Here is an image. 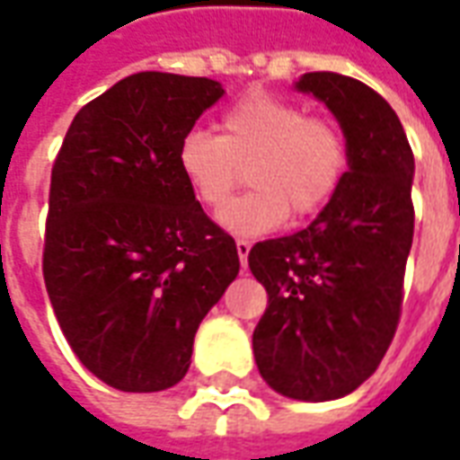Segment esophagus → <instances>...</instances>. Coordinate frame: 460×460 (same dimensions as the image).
<instances>
[{"label":"esophagus","instance_id":"obj_1","mask_svg":"<svg viewBox=\"0 0 460 460\" xmlns=\"http://www.w3.org/2000/svg\"><path fill=\"white\" fill-rule=\"evenodd\" d=\"M236 251H239V261L241 266L246 269V263H249V251H251V243L246 239H239L236 241Z\"/></svg>","mask_w":460,"mask_h":460}]
</instances>
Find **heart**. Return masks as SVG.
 I'll use <instances>...</instances> for the list:
<instances>
[{
	"label": "heart",
	"instance_id": "b5f03b06",
	"mask_svg": "<svg viewBox=\"0 0 460 460\" xmlns=\"http://www.w3.org/2000/svg\"><path fill=\"white\" fill-rule=\"evenodd\" d=\"M177 167L207 209H221L243 180L253 187L221 211L224 229L261 236L293 219L318 214L342 187L349 167L345 132L303 105L251 93L221 115L219 135L190 130Z\"/></svg>",
	"mask_w": 460,
	"mask_h": 460
}]
</instances>
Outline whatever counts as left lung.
<instances>
[{
  "label": "left lung",
  "mask_w": 460,
  "mask_h": 460,
  "mask_svg": "<svg viewBox=\"0 0 460 460\" xmlns=\"http://www.w3.org/2000/svg\"><path fill=\"white\" fill-rule=\"evenodd\" d=\"M296 88L338 118L349 170L308 229L249 251L269 293L253 357L279 394L328 402L355 392L394 340L414 236V152L392 105L362 81L315 71Z\"/></svg>",
  "instance_id": "8db88e82"
}]
</instances>
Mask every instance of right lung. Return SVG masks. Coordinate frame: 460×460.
<instances>
[{
  "label": "right lung",
  "mask_w": 460,
  "mask_h": 460,
  "mask_svg": "<svg viewBox=\"0 0 460 460\" xmlns=\"http://www.w3.org/2000/svg\"><path fill=\"white\" fill-rule=\"evenodd\" d=\"M217 81L142 71L84 105L56 155L44 280L68 345L105 385L162 392L239 273L236 243L177 167Z\"/></svg>",
  "instance_id": "right-lung-1"
}]
</instances>
